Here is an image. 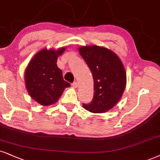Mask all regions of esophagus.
I'll list each match as a JSON object with an SVG mask.
<instances>
[{"mask_svg":"<svg viewBox=\"0 0 160 160\" xmlns=\"http://www.w3.org/2000/svg\"><path fill=\"white\" fill-rule=\"evenodd\" d=\"M72 86L73 87V88H76L77 87H78V83H77L76 82H72Z\"/></svg>","mask_w":160,"mask_h":160,"instance_id":"esophagus-1","label":"esophagus"}]
</instances>
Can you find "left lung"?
I'll return each mask as SVG.
<instances>
[{"label":"left lung","mask_w":160,"mask_h":160,"mask_svg":"<svg viewBox=\"0 0 160 160\" xmlns=\"http://www.w3.org/2000/svg\"><path fill=\"white\" fill-rule=\"evenodd\" d=\"M80 55L91 70L94 82L93 98L83 104L92 113H104L119 101L126 85V72L119 57L104 47L86 46L79 48Z\"/></svg>","instance_id":"obj_1"}]
</instances>
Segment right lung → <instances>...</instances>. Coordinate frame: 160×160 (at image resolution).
Masks as SVG:
<instances>
[{
  "mask_svg": "<svg viewBox=\"0 0 160 160\" xmlns=\"http://www.w3.org/2000/svg\"><path fill=\"white\" fill-rule=\"evenodd\" d=\"M65 48L58 50H44L37 53L25 71L27 91L35 101L47 106L58 101L66 88L70 86L63 78L62 71L57 67L58 56Z\"/></svg>",
  "mask_w": 160,
  "mask_h": 160,
  "instance_id": "obj_1",
  "label": "right lung"
}]
</instances>
